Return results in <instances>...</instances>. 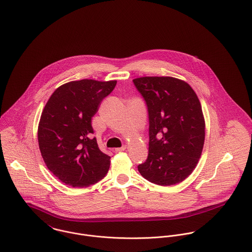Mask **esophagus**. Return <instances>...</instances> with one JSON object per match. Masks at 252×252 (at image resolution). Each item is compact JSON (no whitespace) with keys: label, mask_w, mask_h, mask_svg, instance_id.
<instances>
[{"label":"esophagus","mask_w":252,"mask_h":252,"mask_svg":"<svg viewBox=\"0 0 252 252\" xmlns=\"http://www.w3.org/2000/svg\"><path fill=\"white\" fill-rule=\"evenodd\" d=\"M124 150H126V146L125 145L122 146V147H118V148H115V152H121V151H124Z\"/></svg>","instance_id":"obj_1"}]
</instances>
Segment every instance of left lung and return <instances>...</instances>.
Returning a JSON list of instances; mask_svg holds the SVG:
<instances>
[{"instance_id":"8db88e82","label":"left lung","mask_w":252,"mask_h":252,"mask_svg":"<svg viewBox=\"0 0 252 252\" xmlns=\"http://www.w3.org/2000/svg\"><path fill=\"white\" fill-rule=\"evenodd\" d=\"M144 98L149 116L148 158L137 166L142 177L160 186L180 183L200 159L205 119L196 93L173 77L133 80Z\"/></svg>"}]
</instances>
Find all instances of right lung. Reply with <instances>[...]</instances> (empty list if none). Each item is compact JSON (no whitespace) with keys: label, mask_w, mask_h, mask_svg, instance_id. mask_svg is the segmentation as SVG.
I'll return each instance as SVG.
<instances>
[{"label":"right lung","mask_w":252,"mask_h":252,"mask_svg":"<svg viewBox=\"0 0 252 252\" xmlns=\"http://www.w3.org/2000/svg\"><path fill=\"white\" fill-rule=\"evenodd\" d=\"M115 85V80L72 81L47 101L37 129L38 145L48 169L63 183L89 187L107 174L111 157L92 137V118Z\"/></svg>","instance_id":"right-lung-1"}]
</instances>
